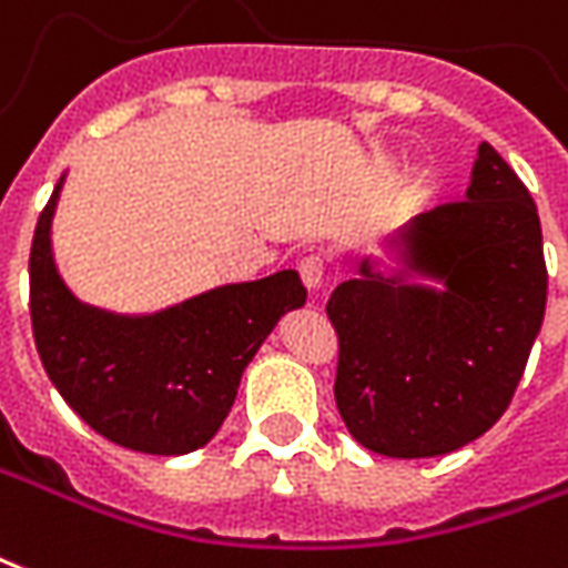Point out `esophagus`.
<instances>
[{"mask_svg": "<svg viewBox=\"0 0 568 568\" xmlns=\"http://www.w3.org/2000/svg\"><path fill=\"white\" fill-rule=\"evenodd\" d=\"M297 273H301V280L310 292H318L322 288V280H325V258L318 255V252H310L301 258L297 264Z\"/></svg>", "mask_w": 568, "mask_h": 568, "instance_id": "obj_1", "label": "esophagus"}]
</instances>
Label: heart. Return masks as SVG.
I'll return each mask as SVG.
<instances>
[{
    "label": "heart",
    "instance_id": "b5f03b06",
    "mask_svg": "<svg viewBox=\"0 0 568 568\" xmlns=\"http://www.w3.org/2000/svg\"><path fill=\"white\" fill-rule=\"evenodd\" d=\"M418 178L427 180V178H430V171H427V168H422V171H418Z\"/></svg>",
    "mask_w": 568,
    "mask_h": 568
}]
</instances>
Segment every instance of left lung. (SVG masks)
I'll use <instances>...</instances> for the list:
<instances>
[{"mask_svg": "<svg viewBox=\"0 0 568 568\" xmlns=\"http://www.w3.org/2000/svg\"><path fill=\"white\" fill-rule=\"evenodd\" d=\"M385 250L397 271L367 255L327 301L337 409L376 455H448L506 413L539 337L548 271L536 201L481 144L466 201L409 220Z\"/></svg>", "mask_w": 568, "mask_h": 568, "instance_id": "8db88e82", "label": "left lung"}]
</instances>
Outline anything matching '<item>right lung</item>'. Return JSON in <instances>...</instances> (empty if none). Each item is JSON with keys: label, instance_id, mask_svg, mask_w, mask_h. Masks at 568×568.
I'll return each instance as SVG.
<instances>
[{"label": "right lung", "instance_id": "right-lung-1", "mask_svg": "<svg viewBox=\"0 0 568 568\" xmlns=\"http://www.w3.org/2000/svg\"><path fill=\"white\" fill-rule=\"evenodd\" d=\"M60 178L29 252V316L62 400L104 439L144 455H189L229 418L246 364L276 322L306 304L297 271L210 288L150 316L90 306L62 283L50 225Z\"/></svg>", "mask_w": 568, "mask_h": 568}]
</instances>
